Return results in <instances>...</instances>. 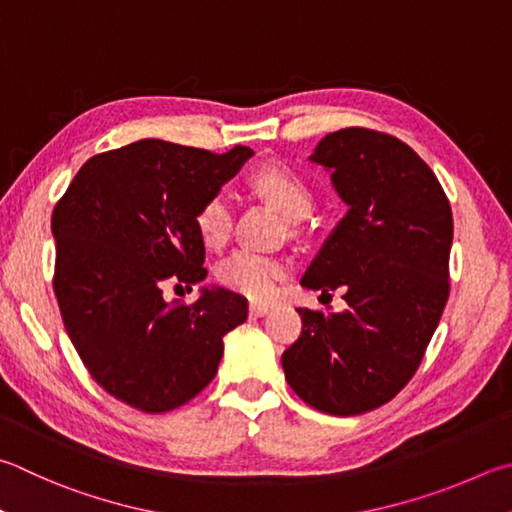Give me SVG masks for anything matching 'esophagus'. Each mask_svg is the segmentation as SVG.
Segmentation results:
<instances>
[{
  "label": "esophagus",
  "instance_id": "34e87169",
  "mask_svg": "<svg viewBox=\"0 0 512 512\" xmlns=\"http://www.w3.org/2000/svg\"><path fill=\"white\" fill-rule=\"evenodd\" d=\"M248 311H250V315H253V318H262V315H266L268 311H271V306L264 304V302H250Z\"/></svg>",
  "mask_w": 512,
  "mask_h": 512
}]
</instances>
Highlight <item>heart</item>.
Masks as SVG:
<instances>
[{
    "instance_id": "heart-1",
    "label": "heart",
    "mask_w": 512,
    "mask_h": 512,
    "mask_svg": "<svg viewBox=\"0 0 512 512\" xmlns=\"http://www.w3.org/2000/svg\"><path fill=\"white\" fill-rule=\"evenodd\" d=\"M257 192L266 197L288 221H304L315 208V194L300 174L288 170L282 163H264L250 174ZM235 206L226 192H215L203 199L194 212V228L208 248H221L230 239ZM288 273V264L280 257L241 248L219 264L217 280L230 291L253 300H264L275 293Z\"/></svg>"
}]
</instances>
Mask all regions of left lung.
<instances>
[{"label": "left lung", "mask_w": 512, "mask_h": 512, "mask_svg": "<svg viewBox=\"0 0 512 512\" xmlns=\"http://www.w3.org/2000/svg\"><path fill=\"white\" fill-rule=\"evenodd\" d=\"M311 161L329 167L349 212L302 286L342 288L347 309H297L302 331L282 367L304 403L356 416L410 383L439 327L450 295L452 208L427 163L392 134L338 129Z\"/></svg>", "instance_id": "8db88e82"}]
</instances>
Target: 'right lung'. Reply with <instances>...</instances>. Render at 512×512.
Masks as SVG:
<instances>
[{
    "label": "right lung",
    "instance_id": "right-lung-1",
    "mask_svg": "<svg viewBox=\"0 0 512 512\" xmlns=\"http://www.w3.org/2000/svg\"><path fill=\"white\" fill-rule=\"evenodd\" d=\"M250 154L145 138L91 156L55 203L53 291L64 329L91 378L134 410L192 401L217 374L224 336L246 320L239 293L165 302L163 288L206 280L194 212Z\"/></svg>",
    "mask_w": 512,
    "mask_h": 512
}]
</instances>
